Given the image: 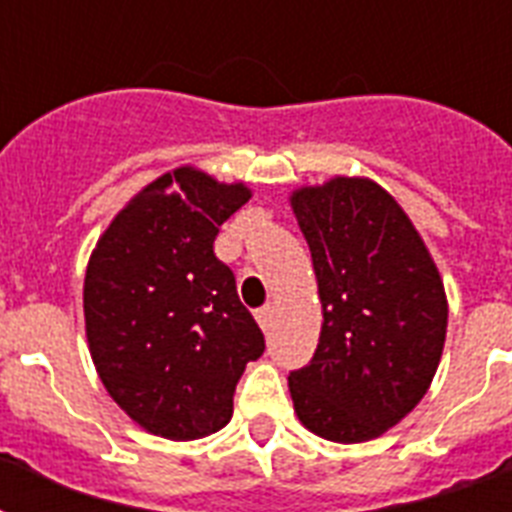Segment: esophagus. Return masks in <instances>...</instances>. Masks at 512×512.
<instances>
[{"mask_svg": "<svg viewBox=\"0 0 512 512\" xmlns=\"http://www.w3.org/2000/svg\"><path fill=\"white\" fill-rule=\"evenodd\" d=\"M255 318H257V323H260V328H263V331H270V323H273V305L260 307V310L255 313Z\"/></svg>", "mask_w": 512, "mask_h": 512, "instance_id": "esophagus-1", "label": "esophagus"}]
</instances>
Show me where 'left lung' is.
<instances>
[{
    "label": "left lung",
    "instance_id": "left-lung-1",
    "mask_svg": "<svg viewBox=\"0 0 512 512\" xmlns=\"http://www.w3.org/2000/svg\"><path fill=\"white\" fill-rule=\"evenodd\" d=\"M292 210L313 255L323 326L313 360L289 373L305 429L355 444L423 400L447 334V297L429 249L371 178L302 186Z\"/></svg>",
    "mask_w": 512,
    "mask_h": 512
}]
</instances>
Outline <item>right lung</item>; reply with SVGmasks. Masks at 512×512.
Returning a JSON list of instances; mask_svg holds the SVG:
<instances>
[{
  "mask_svg": "<svg viewBox=\"0 0 512 512\" xmlns=\"http://www.w3.org/2000/svg\"><path fill=\"white\" fill-rule=\"evenodd\" d=\"M252 197L197 168H176L136 194L91 252L83 315L91 360L110 397L165 439L215 434L263 331L213 252L220 226Z\"/></svg>",
  "mask_w": 512,
  "mask_h": 512,
  "instance_id": "right-lung-1",
  "label": "right lung"
}]
</instances>
